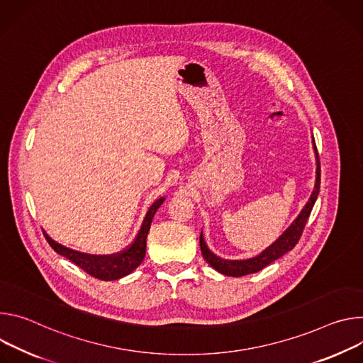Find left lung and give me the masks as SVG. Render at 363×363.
I'll return each mask as SVG.
<instances>
[{
    "mask_svg": "<svg viewBox=\"0 0 363 363\" xmlns=\"http://www.w3.org/2000/svg\"><path fill=\"white\" fill-rule=\"evenodd\" d=\"M313 143V150H314V157H315V183H314V190L308 199V202L304 205L298 216L291 222V225L281 233L274 242L267 247L261 254L248 258V259H223L218 255H215L206 245L203 232L200 233V250H202V255L206 259V262L215 268L218 272L228 275V277H242L248 274H254L274 262L275 259L281 258L289 251H291L303 233V229L307 223V219L311 213V209L315 203L318 191H320V160H318V152L315 148V141L314 137H311Z\"/></svg>",
    "mask_w": 363,
    "mask_h": 363,
    "instance_id": "8db88e82",
    "label": "left lung"
}]
</instances>
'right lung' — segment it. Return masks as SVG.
<instances>
[{"label": "right lung", "mask_w": 363, "mask_h": 363, "mask_svg": "<svg viewBox=\"0 0 363 363\" xmlns=\"http://www.w3.org/2000/svg\"><path fill=\"white\" fill-rule=\"evenodd\" d=\"M164 197L157 199L155 202L150 206V209L145 213V218L141 223V228L138 230V235L135 236L134 242L124 250L123 252H118L113 255H91V254H84V252H77L74 250H69L57 242L45 232V236L48 239L49 245L62 257L67 258L77 267L86 271L89 275L104 279V281H113L119 279L123 277H127L131 274L143 261L145 257V247H147V235L150 232V226L152 222V218L157 212V209L163 205Z\"/></svg>", "instance_id": "1"}]
</instances>
